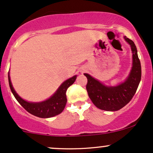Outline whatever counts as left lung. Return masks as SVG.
<instances>
[{
  "instance_id": "left-lung-1",
  "label": "left lung",
  "mask_w": 153,
  "mask_h": 153,
  "mask_svg": "<svg viewBox=\"0 0 153 153\" xmlns=\"http://www.w3.org/2000/svg\"><path fill=\"white\" fill-rule=\"evenodd\" d=\"M130 45L132 53V66L124 82L117 86H107L88 74L87 90L89 98L97 107L105 111H117L128 104L137 91L141 80V64L137 50L132 40L124 36Z\"/></svg>"
}]
</instances>
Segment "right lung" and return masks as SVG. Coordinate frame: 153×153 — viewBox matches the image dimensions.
Returning a JSON list of instances; mask_svg holds the SVG:
<instances>
[{
    "label": "right lung",
    "instance_id": "add662e5",
    "mask_svg": "<svg viewBox=\"0 0 153 153\" xmlns=\"http://www.w3.org/2000/svg\"><path fill=\"white\" fill-rule=\"evenodd\" d=\"M76 75L66 80L61 84L56 92L51 97L46 100L40 102H27L22 99L13 87L11 81L8 73V82L10 90L19 104L24 108L27 112L30 113L34 116L41 118H49L58 115L63 112L65 107L66 102V92L67 89L71 84H74L76 79Z\"/></svg>",
    "mask_w": 153,
    "mask_h": 153
}]
</instances>
